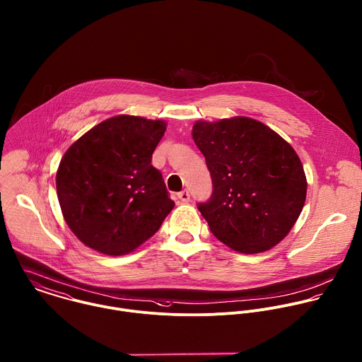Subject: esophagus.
<instances>
[{"label":"esophagus","instance_id":"esophagus-1","mask_svg":"<svg viewBox=\"0 0 362 362\" xmlns=\"http://www.w3.org/2000/svg\"><path fill=\"white\" fill-rule=\"evenodd\" d=\"M177 197L180 199V202L182 203H189L190 202V193H189V190H182V192H179L177 193Z\"/></svg>","mask_w":362,"mask_h":362}]
</instances>
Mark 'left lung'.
<instances>
[{"label":"left lung","mask_w":362,"mask_h":362,"mask_svg":"<svg viewBox=\"0 0 362 362\" xmlns=\"http://www.w3.org/2000/svg\"><path fill=\"white\" fill-rule=\"evenodd\" d=\"M193 140L213 180L199 203L214 236L230 249L266 252L288 235L306 199V177L293 148L249 117L197 122Z\"/></svg>","instance_id":"obj_1"}]
</instances>
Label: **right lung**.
Returning <instances> with one entry per match:
<instances>
[{
    "instance_id": "right-lung-1",
    "label": "right lung",
    "mask_w": 362,
    "mask_h": 362,
    "mask_svg": "<svg viewBox=\"0 0 362 362\" xmlns=\"http://www.w3.org/2000/svg\"><path fill=\"white\" fill-rule=\"evenodd\" d=\"M166 123L137 116L110 117L64 153L57 196L66 222L86 246L109 256L133 252L149 239L175 203L151 165Z\"/></svg>"
}]
</instances>
